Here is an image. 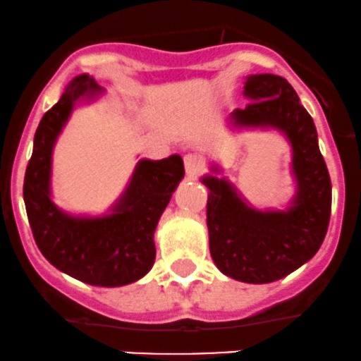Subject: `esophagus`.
<instances>
[{
    "label": "esophagus",
    "mask_w": 361,
    "mask_h": 361,
    "mask_svg": "<svg viewBox=\"0 0 361 361\" xmlns=\"http://www.w3.org/2000/svg\"><path fill=\"white\" fill-rule=\"evenodd\" d=\"M184 166L188 176H198V173H202L203 170H205V163H203V159L196 154H185Z\"/></svg>",
    "instance_id": "34e87169"
}]
</instances>
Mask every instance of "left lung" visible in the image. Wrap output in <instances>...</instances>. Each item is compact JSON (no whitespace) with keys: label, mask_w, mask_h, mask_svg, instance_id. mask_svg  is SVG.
<instances>
[{"label":"left lung","mask_w":361,"mask_h":361,"mask_svg":"<svg viewBox=\"0 0 361 361\" xmlns=\"http://www.w3.org/2000/svg\"><path fill=\"white\" fill-rule=\"evenodd\" d=\"M252 100L231 118L238 126H274L293 149L297 196L287 212L247 207L226 180L205 177L210 189L207 226L210 254L219 269L245 283H271L310 261L322 247L332 208V184L318 147L313 118L285 78L252 74L245 81Z\"/></svg>","instance_id":"1"}]
</instances>
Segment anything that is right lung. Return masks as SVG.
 I'll list each match as a JSON object with an SVG mask.
<instances>
[{
  "instance_id": "obj_1",
  "label": "right lung",
  "mask_w": 361,
  "mask_h": 361,
  "mask_svg": "<svg viewBox=\"0 0 361 361\" xmlns=\"http://www.w3.org/2000/svg\"><path fill=\"white\" fill-rule=\"evenodd\" d=\"M99 92L87 74L74 78L61 100L44 113L35 133V147L24 177V202L36 245L62 273L97 287H121L142 278L156 257L154 229L173 189L184 177L180 156L142 159L114 214L74 219L50 200L51 149L73 104Z\"/></svg>"
}]
</instances>
